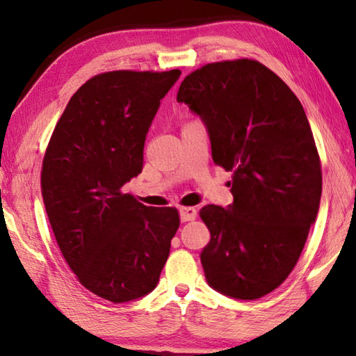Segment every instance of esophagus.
<instances>
[{"mask_svg":"<svg viewBox=\"0 0 356 356\" xmlns=\"http://www.w3.org/2000/svg\"><path fill=\"white\" fill-rule=\"evenodd\" d=\"M197 216V209L193 207H184L180 208V220L182 222H191Z\"/></svg>","mask_w":356,"mask_h":356,"instance_id":"34e87169","label":"esophagus"}]
</instances>
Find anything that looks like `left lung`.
Segmentation results:
<instances>
[{"mask_svg": "<svg viewBox=\"0 0 356 356\" xmlns=\"http://www.w3.org/2000/svg\"><path fill=\"white\" fill-rule=\"evenodd\" d=\"M177 101L202 118L214 163L232 172V205L199 213L211 232L205 277L228 297L260 298L295 268L320 208L321 161L303 105L248 58L194 70Z\"/></svg>", "mask_w": 356, "mask_h": 356, "instance_id": "1", "label": "left lung"}]
</instances>
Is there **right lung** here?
<instances>
[{"label": "right lung", "mask_w": 356, "mask_h": 356, "mask_svg": "<svg viewBox=\"0 0 356 356\" xmlns=\"http://www.w3.org/2000/svg\"><path fill=\"white\" fill-rule=\"evenodd\" d=\"M180 70H115L90 78L45 149L41 190L58 246L78 282L111 303L156 287L180 217L122 186L142 172L148 128Z\"/></svg>", "instance_id": "right-lung-1"}]
</instances>
